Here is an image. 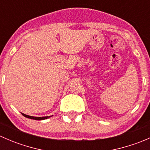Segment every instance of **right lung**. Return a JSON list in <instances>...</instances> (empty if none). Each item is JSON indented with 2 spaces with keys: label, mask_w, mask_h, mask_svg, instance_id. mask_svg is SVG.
Segmentation results:
<instances>
[{
  "label": "right lung",
  "mask_w": 150,
  "mask_h": 150,
  "mask_svg": "<svg viewBox=\"0 0 150 150\" xmlns=\"http://www.w3.org/2000/svg\"><path fill=\"white\" fill-rule=\"evenodd\" d=\"M22 115L25 116V117H28V118H30V119H33V120H45V119H47L48 118V117H50L51 116H46V117H33V116H30V115H25L23 114V113H22Z\"/></svg>",
  "instance_id": "add662e5"
}]
</instances>
